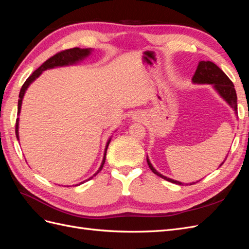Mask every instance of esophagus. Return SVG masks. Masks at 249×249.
<instances>
[{
	"label": "esophagus",
	"instance_id": "obj_1",
	"mask_svg": "<svg viewBox=\"0 0 249 249\" xmlns=\"http://www.w3.org/2000/svg\"><path fill=\"white\" fill-rule=\"evenodd\" d=\"M135 119H139V116H137V115H135Z\"/></svg>",
	"mask_w": 249,
	"mask_h": 249
}]
</instances>
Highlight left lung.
<instances>
[{
  "instance_id": "8db88e82",
  "label": "left lung",
  "mask_w": 249,
  "mask_h": 249,
  "mask_svg": "<svg viewBox=\"0 0 249 249\" xmlns=\"http://www.w3.org/2000/svg\"><path fill=\"white\" fill-rule=\"evenodd\" d=\"M192 81L195 84H212L216 91L220 94L222 99L237 113V93L235 90V86H233L232 82L230 80L227 74H225L215 63L211 61H200L197 65L196 71H195ZM146 159L150 170H152L155 175L168 180V182L175 183L178 185H184L183 183L178 182V180L161 175L160 172H158L153 167V165L149 162L148 158H146ZM223 163L224 161L220 164V166ZM192 184H195V182L190 183V185Z\"/></svg>"
}]
</instances>
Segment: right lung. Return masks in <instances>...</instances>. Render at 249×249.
<instances>
[{
	"label": "right lung",
	"mask_w": 249,
	"mask_h": 249,
	"mask_svg": "<svg viewBox=\"0 0 249 249\" xmlns=\"http://www.w3.org/2000/svg\"><path fill=\"white\" fill-rule=\"evenodd\" d=\"M90 52H91V50L90 49H79V48H73V49H70V50H65V51H62V52H59L57 53L56 55L52 56L51 58H49L46 62L42 63L38 69H37L31 76H30L26 82L24 83V85L21 86V89L19 91V100H18V114H19L20 112V107H21V102H22V99H24V95H25V92L27 88L29 87V85L31 84V83L36 80L37 78H38L41 72L43 71H47L49 69H54V67H59V66H65V65H71V64H74L77 63L79 61H81V60H83L84 58H86L89 54ZM16 135H17V138L18 139V118H17V123H16ZM111 139L108 140L107 142V145H106V149H105V155H104V159H103V162H102V165L101 167L99 168V170H97V172L95 173L94 176H96L97 173H99L103 166L105 164V160H106V153H107V148L109 146V143H110ZM92 178H89L88 179Z\"/></svg>",
	"instance_id": "1"
}]
</instances>
